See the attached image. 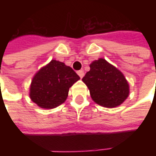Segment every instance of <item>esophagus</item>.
<instances>
[{"mask_svg": "<svg viewBox=\"0 0 156 156\" xmlns=\"http://www.w3.org/2000/svg\"><path fill=\"white\" fill-rule=\"evenodd\" d=\"M77 73H78V76H79V77H80L81 78H83V76H84V72L83 71V70H79V71H78Z\"/></svg>", "mask_w": 156, "mask_h": 156, "instance_id": "esophagus-1", "label": "esophagus"}]
</instances>
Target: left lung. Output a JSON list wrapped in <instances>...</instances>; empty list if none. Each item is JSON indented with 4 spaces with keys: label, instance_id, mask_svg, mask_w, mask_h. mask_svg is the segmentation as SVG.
Segmentation results:
<instances>
[{
    "label": "left lung",
    "instance_id": "obj_1",
    "mask_svg": "<svg viewBox=\"0 0 156 156\" xmlns=\"http://www.w3.org/2000/svg\"><path fill=\"white\" fill-rule=\"evenodd\" d=\"M82 80L93 100L106 108L117 107L129 96V84L123 73L104 58L93 62Z\"/></svg>",
    "mask_w": 156,
    "mask_h": 156
}]
</instances>
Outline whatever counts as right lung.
I'll use <instances>...</instances> for the list:
<instances>
[{"label": "right lung", "instance_id": "obj_1", "mask_svg": "<svg viewBox=\"0 0 156 156\" xmlns=\"http://www.w3.org/2000/svg\"><path fill=\"white\" fill-rule=\"evenodd\" d=\"M79 78L72 68L62 62L51 60L34 76L30 98L41 108H56L64 103L69 88Z\"/></svg>", "mask_w": 156, "mask_h": 156}]
</instances>
